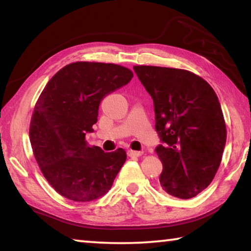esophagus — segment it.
Segmentation results:
<instances>
[{
	"instance_id": "1",
	"label": "esophagus",
	"mask_w": 251,
	"mask_h": 251,
	"mask_svg": "<svg viewBox=\"0 0 251 251\" xmlns=\"http://www.w3.org/2000/svg\"><path fill=\"white\" fill-rule=\"evenodd\" d=\"M127 154H128L129 157H138L142 155V151H131L129 150L128 151H127Z\"/></svg>"
}]
</instances>
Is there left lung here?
Masks as SVG:
<instances>
[{
	"label": "left lung",
	"mask_w": 251,
	"mask_h": 251,
	"mask_svg": "<svg viewBox=\"0 0 251 251\" xmlns=\"http://www.w3.org/2000/svg\"><path fill=\"white\" fill-rule=\"evenodd\" d=\"M134 71L154 101L161 187L177 198L197 196L214 179L226 144L217 95L192 72L144 65Z\"/></svg>",
	"instance_id": "left-lung-1"
}]
</instances>
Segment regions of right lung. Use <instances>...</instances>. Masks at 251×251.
<instances>
[{
	"mask_svg": "<svg viewBox=\"0 0 251 251\" xmlns=\"http://www.w3.org/2000/svg\"><path fill=\"white\" fill-rule=\"evenodd\" d=\"M131 71L116 64L72 63L59 70L37 100L29 125L34 156L46 180L74 201H91L108 192L126 160L123 148L90 147L100 101L128 84Z\"/></svg>",
	"mask_w": 251,
	"mask_h": 251,
	"instance_id": "1",
	"label": "right lung"
}]
</instances>
